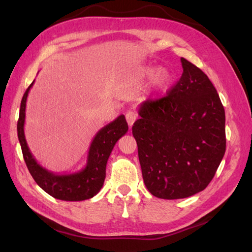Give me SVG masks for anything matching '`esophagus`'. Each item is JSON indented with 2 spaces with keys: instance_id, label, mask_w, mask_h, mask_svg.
Segmentation results:
<instances>
[{
  "instance_id": "esophagus-1",
  "label": "esophagus",
  "mask_w": 252,
  "mask_h": 252,
  "mask_svg": "<svg viewBox=\"0 0 252 252\" xmlns=\"http://www.w3.org/2000/svg\"><path fill=\"white\" fill-rule=\"evenodd\" d=\"M136 118H138V117H136V113L133 110H128L127 111V113H126V120H127V123H128L129 126L131 127L133 125Z\"/></svg>"
}]
</instances>
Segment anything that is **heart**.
Here are the masks:
<instances>
[{
	"instance_id": "1",
	"label": "heart",
	"mask_w": 252,
	"mask_h": 252,
	"mask_svg": "<svg viewBox=\"0 0 252 252\" xmlns=\"http://www.w3.org/2000/svg\"><path fill=\"white\" fill-rule=\"evenodd\" d=\"M156 71H157V68H155V67H146L142 70V74L144 75V77L150 78L156 73ZM170 81H171V74L168 70H166V69L158 70L154 78L155 90L157 91V93L163 91L167 86H168Z\"/></svg>"
}]
</instances>
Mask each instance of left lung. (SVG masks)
<instances>
[{
    "instance_id": "1",
    "label": "left lung",
    "mask_w": 252,
    "mask_h": 252,
    "mask_svg": "<svg viewBox=\"0 0 252 252\" xmlns=\"http://www.w3.org/2000/svg\"><path fill=\"white\" fill-rule=\"evenodd\" d=\"M178 83L158 100L140 105L132 134L143 180L159 199L202 191L225 155V110L207 75L182 58Z\"/></svg>"
}]
</instances>
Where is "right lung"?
<instances>
[{
	"instance_id": "right-lung-1",
	"label": "right lung",
	"mask_w": 252,
	"mask_h": 252,
	"mask_svg": "<svg viewBox=\"0 0 252 252\" xmlns=\"http://www.w3.org/2000/svg\"><path fill=\"white\" fill-rule=\"evenodd\" d=\"M33 82L23 95L18 121V138L27 168L36 184L55 199L71 202L91 199L103 187L106 177V164L114 145L128 130L126 119L122 114L96 133L90 145L85 168L71 174H55L37 164L25 140L26 101Z\"/></svg>"
}]
</instances>
